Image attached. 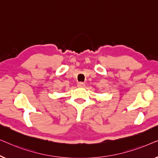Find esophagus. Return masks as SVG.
<instances>
[{
    "label": "esophagus",
    "mask_w": 158,
    "mask_h": 158,
    "mask_svg": "<svg viewBox=\"0 0 158 158\" xmlns=\"http://www.w3.org/2000/svg\"><path fill=\"white\" fill-rule=\"evenodd\" d=\"M77 86L78 88H83V87H85V84H84L83 83H78L77 84Z\"/></svg>",
    "instance_id": "esophagus-1"
}]
</instances>
